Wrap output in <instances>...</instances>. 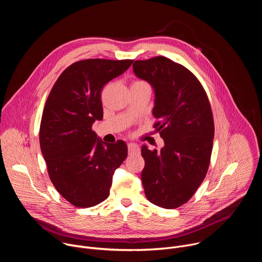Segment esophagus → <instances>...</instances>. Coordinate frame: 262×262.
<instances>
[{
  "mask_svg": "<svg viewBox=\"0 0 262 262\" xmlns=\"http://www.w3.org/2000/svg\"><path fill=\"white\" fill-rule=\"evenodd\" d=\"M127 148H128V152L129 154H139L140 148L137 144L135 143H128L127 144Z\"/></svg>",
  "mask_w": 262,
  "mask_h": 262,
  "instance_id": "obj_1",
  "label": "esophagus"
}]
</instances>
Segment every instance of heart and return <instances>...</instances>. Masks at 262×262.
<instances>
[{
  "label": "heart",
  "mask_w": 262,
  "mask_h": 262,
  "mask_svg": "<svg viewBox=\"0 0 262 262\" xmlns=\"http://www.w3.org/2000/svg\"><path fill=\"white\" fill-rule=\"evenodd\" d=\"M135 83H143V82H135ZM135 83H134V84H135Z\"/></svg>",
  "instance_id": "heart-1"
}]
</instances>
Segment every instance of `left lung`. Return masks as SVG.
<instances>
[{
    "instance_id": "left-lung-1",
    "label": "left lung",
    "mask_w": 262,
    "mask_h": 262,
    "mask_svg": "<svg viewBox=\"0 0 262 262\" xmlns=\"http://www.w3.org/2000/svg\"><path fill=\"white\" fill-rule=\"evenodd\" d=\"M136 76L155 91L154 126L164 139L161 151L142 146L141 174L147 199L167 209L188 202L202 183L209 166L214 136L207 95L194 74L166 57L137 60Z\"/></svg>"
}]
</instances>
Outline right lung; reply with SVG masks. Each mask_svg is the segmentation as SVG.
<instances>
[{"instance_id":"1","label":"right lung","mask_w":262,"mask_h":262,"mask_svg":"<svg viewBox=\"0 0 262 262\" xmlns=\"http://www.w3.org/2000/svg\"><path fill=\"white\" fill-rule=\"evenodd\" d=\"M133 61L73 63L61 73L46 102L39 132L41 152L56 190L77 207L105 200L115 170L126 159V143L102 142L92 124L103 117V86L126 71Z\"/></svg>"}]
</instances>
